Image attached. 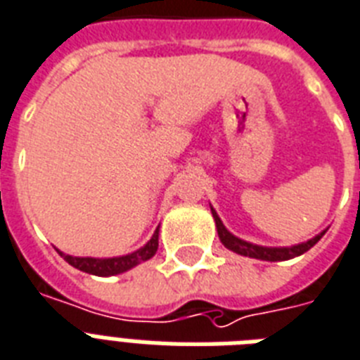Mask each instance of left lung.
<instances>
[{"mask_svg": "<svg viewBox=\"0 0 360 360\" xmlns=\"http://www.w3.org/2000/svg\"><path fill=\"white\" fill-rule=\"evenodd\" d=\"M212 215H214V221H215V226H217V234H219L221 243H223L226 249H230V251H234L236 255L257 258V260L283 262V260H290V258H295L299 257V255H303V252L309 251L310 247H314L316 243L321 240V236L326 234V230H323V232H320L318 236H314L312 240L304 241V243H297V245H292V247H262V245H255V243H249V241L245 240H240V238H236L234 234H230L214 208H212Z\"/></svg>", "mask_w": 360, "mask_h": 360, "instance_id": "obj_1", "label": "left lung"}]
</instances>
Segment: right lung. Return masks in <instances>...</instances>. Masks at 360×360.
I'll use <instances>...</instances> for the list:
<instances>
[{"label":"right lung","mask_w":360,"mask_h":360,"mask_svg":"<svg viewBox=\"0 0 360 360\" xmlns=\"http://www.w3.org/2000/svg\"><path fill=\"white\" fill-rule=\"evenodd\" d=\"M158 236H160V229H156L154 236L150 238V241L143 245L141 249H137L135 252H130L126 257H115V258H91V257H70V255H65V252L57 251L65 258L70 266H74L79 271L91 273V275H98V277H109V275H119V273H124L131 267H135L141 262L150 260L158 251Z\"/></svg>","instance_id":"add662e5"}]
</instances>
